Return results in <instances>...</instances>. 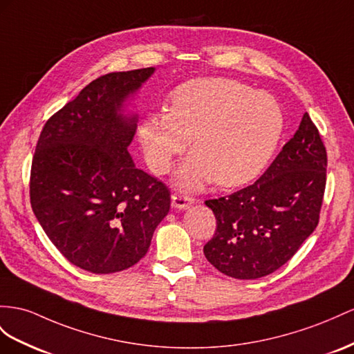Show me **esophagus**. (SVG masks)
Wrapping results in <instances>:
<instances>
[{
    "label": "esophagus",
    "mask_w": 354,
    "mask_h": 354,
    "mask_svg": "<svg viewBox=\"0 0 354 354\" xmlns=\"http://www.w3.org/2000/svg\"><path fill=\"white\" fill-rule=\"evenodd\" d=\"M171 205H174L176 209H187V207L193 205V198L184 193H175L171 194Z\"/></svg>",
    "instance_id": "obj_1"
}]
</instances>
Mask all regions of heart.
Returning a JSON list of instances; mask_svg holds the SVG:
<instances>
[{
	"instance_id": "b5f03b06",
	"label": "heart",
	"mask_w": 354,
	"mask_h": 354,
	"mask_svg": "<svg viewBox=\"0 0 354 354\" xmlns=\"http://www.w3.org/2000/svg\"><path fill=\"white\" fill-rule=\"evenodd\" d=\"M283 130L284 115L272 95L233 79L198 77L174 91L170 109L145 118L139 139L151 167L165 174L193 138L179 185L193 189L214 179L238 187L265 169Z\"/></svg>"
}]
</instances>
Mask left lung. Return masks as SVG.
<instances>
[{
    "instance_id": "8db88e82",
    "label": "left lung",
    "mask_w": 354,
    "mask_h": 354,
    "mask_svg": "<svg viewBox=\"0 0 354 354\" xmlns=\"http://www.w3.org/2000/svg\"><path fill=\"white\" fill-rule=\"evenodd\" d=\"M328 153L308 113L254 184L206 201L215 218L205 257L238 279L266 277L292 259L319 224Z\"/></svg>"
}]
</instances>
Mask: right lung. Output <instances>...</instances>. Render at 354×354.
Here are the masks:
<instances>
[{"instance_id":"obj_1","label":"right lung","mask_w":354,"mask_h":354,"mask_svg":"<svg viewBox=\"0 0 354 354\" xmlns=\"http://www.w3.org/2000/svg\"><path fill=\"white\" fill-rule=\"evenodd\" d=\"M153 70L93 80L49 118L35 147L32 211L61 254L93 274L138 263L170 209L169 188L136 167L127 149L138 115H124V102Z\"/></svg>"}]
</instances>
